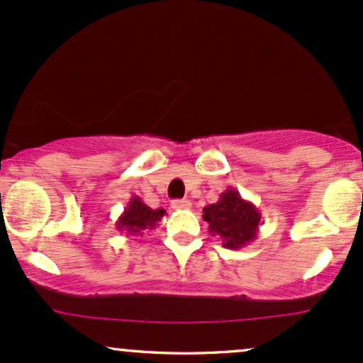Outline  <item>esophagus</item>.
Returning <instances> with one entry per match:
<instances>
[{
    "mask_svg": "<svg viewBox=\"0 0 363 363\" xmlns=\"http://www.w3.org/2000/svg\"><path fill=\"white\" fill-rule=\"evenodd\" d=\"M172 208L174 210H189L191 201L189 199H174Z\"/></svg>",
    "mask_w": 363,
    "mask_h": 363,
    "instance_id": "esophagus-1",
    "label": "esophagus"
}]
</instances>
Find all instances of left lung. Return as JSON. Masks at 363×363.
<instances>
[{"label":"left lung","instance_id":"8db88e82","mask_svg":"<svg viewBox=\"0 0 363 363\" xmlns=\"http://www.w3.org/2000/svg\"><path fill=\"white\" fill-rule=\"evenodd\" d=\"M203 220L210 225V234L218 235L223 247L234 251L245 247L256 239L261 225V213L254 203L239 194V191L228 187L220 194L218 201L203 210Z\"/></svg>","mask_w":363,"mask_h":363}]
</instances>
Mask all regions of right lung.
<instances>
[{"label": "right lung", "mask_w": 363, "mask_h": 363, "mask_svg": "<svg viewBox=\"0 0 363 363\" xmlns=\"http://www.w3.org/2000/svg\"><path fill=\"white\" fill-rule=\"evenodd\" d=\"M165 216L164 208L152 210L148 205H145L140 196H131L128 206L116 222V228L121 234L126 235H141L143 230H153L162 218Z\"/></svg>", "instance_id": "add662e5"}]
</instances>
